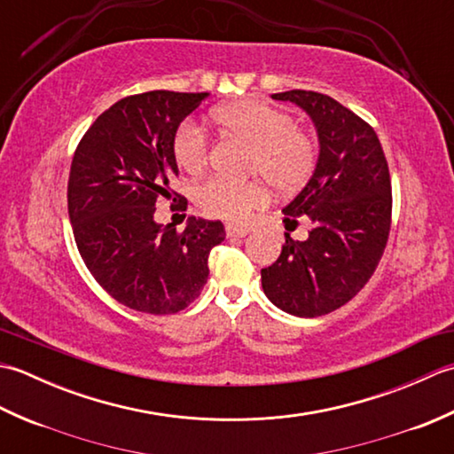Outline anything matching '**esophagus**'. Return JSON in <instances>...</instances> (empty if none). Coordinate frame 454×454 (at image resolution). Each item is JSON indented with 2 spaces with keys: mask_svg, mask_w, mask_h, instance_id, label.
Wrapping results in <instances>:
<instances>
[{
  "mask_svg": "<svg viewBox=\"0 0 454 454\" xmlns=\"http://www.w3.org/2000/svg\"><path fill=\"white\" fill-rule=\"evenodd\" d=\"M226 234L228 238H244L249 234V228L238 226V224H226Z\"/></svg>",
  "mask_w": 454,
  "mask_h": 454,
  "instance_id": "1",
  "label": "esophagus"
}]
</instances>
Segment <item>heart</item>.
I'll use <instances>...</instances> for the list:
<instances>
[{
	"instance_id": "heart-1",
	"label": "heart",
	"mask_w": 454,
	"mask_h": 454,
	"mask_svg": "<svg viewBox=\"0 0 454 454\" xmlns=\"http://www.w3.org/2000/svg\"><path fill=\"white\" fill-rule=\"evenodd\" d=\"M212 121L222 134L249 144L247 173L263 176L277 191L293 192L310 179L316 168V140L294 124L288 111L257 98L220 105ZM173 160L181 171L199 176L208 163V140L199 124L185 121L173 134ZM269 191L262 179L232 181L208 177L195 189V202L207 215L239 222L262 208Z\"/></svg>"
}]
</instances>
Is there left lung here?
Listing matches in <instances>:
<instances>
[{
	"instance_id": "8db88e82",
	"label": "left lung",
	"mask_w": 454,
	"mask_h": 454,
	"mask_svg": "<svg viewBox=\"0 0 454 454\" xmlns=\"http://www.w3.org/2000/svg\"><path fill=\"white\" fill-rule=\"evenodd\" d=\"M291 101L312 119L320 153L304 189L283 208L286 228L302 216L304 242L285 236L283 252L262 269V285L277 308L298 317L330 314L372 277L390 234L388 163L371 124L324 93L293 90Z\"/></svg>"
}]
</instances>
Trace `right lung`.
Instances as JSON below:
<instances>
[{"label": "right lung", "instance_id": "1", "mask_svg": "<svg viewBox=\"0 0 454 454\" xmlns=\"http://www.w3.org/2000/svg\"><path fill=\"white\" fill-rule=\"evenodd\" d=\"M208 93L148 91L101 113L75 148L67 215L83 263L114 301L144 314H176L200 294L220 220L189 218L183 232L153 220L179 176L171 142ZM179 197V195H177ZM176 200V199H173ZM187 208V199H179Z\"/></svg>", "mask_w": 454, "mask_h": 454}]
</instances>
